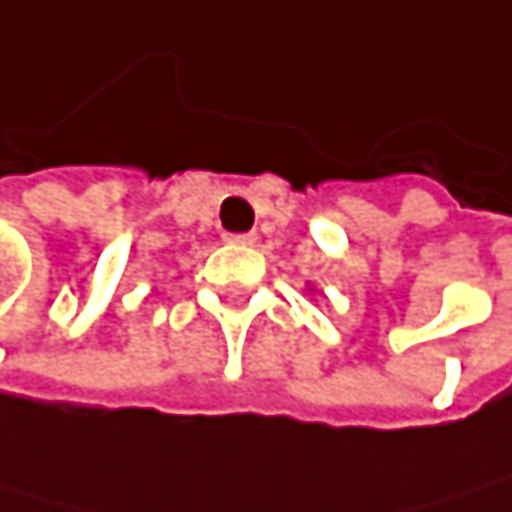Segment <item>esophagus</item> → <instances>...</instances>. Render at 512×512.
I'll use <instances>...</instances> for the list:
<instances>
[{
	"label": "esophagus",
	"mask_w": 512,
	"mask_h": 512,
	"mask_svg": "<svg viewBox=\"0 0 512 512\" xmlns=\"http://www.w3.org/2000/svg\"><path fill=\"white\" fill-rule=\"evenodd\" d=\"M224 239L233 242V245H254V239H258V236H254V233H227Z\"/></svg>",
	"instance_id": "esophagus-1"
}]
</instances>
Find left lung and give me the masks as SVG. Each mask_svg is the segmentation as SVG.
<instances>
[{"mask_svg":"<svg viewBox=\"0 0 512 512\" xmlns=\"http://www.w3.org/2000/svg\"><path fill=\"white\" fill-rule=\"evenodd\" d=\"M309 291H315V288H312V285H309Z\"/></svg>","mask_w":512,"mask_h":512,"instance_id":"left-lung-1","label":"left lung"}]
</instances>
